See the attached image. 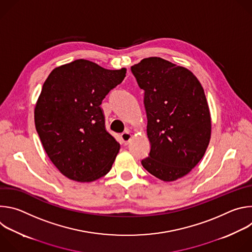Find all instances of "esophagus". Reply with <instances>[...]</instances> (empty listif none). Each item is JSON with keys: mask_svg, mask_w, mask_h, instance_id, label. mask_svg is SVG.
<instances>
[{"mask_svg": "<svg viewBox=\"0 0 252 252\" xmlns=\"http://www.w3.org/2000/svg\"><path fill=\"white\" fill-rule=\"evenodd\" d=\"M130 138H131V134L128 131H125L121 134V139L125 146L128 145V142L130 141Z\"/></svg>", "mask_w": 252, "mask_h": 252, "instance_id": "1", "label": "esophagus"}]
</instances>
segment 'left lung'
Masks as SVG:
<instances>
[{"label": "left lung", "mask_w": 252, "mask_h": 252, "mask_svg": "<svg viewBox=\"0 0 252 252\" xmlns=\"http://www.w3.org/2000/svg\"><path fill=\"white\" fill-rule=\"evenodd\" d=\"M130 69L145 91L151 142L141 164L163 182L176 181L200 161L208 147L211 121L203 88L189 69L161 58L143 59Z\"/></svg>", "instance_id": "obj_1"}]
</instances>
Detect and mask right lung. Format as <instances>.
I'll use <instances>...</instances> for the list:
<instances>
[{
  "mask_svg": "<svg viewBox=\"0 0 252 252\" xmlns=\"http://www.w3.org/2000/svg\"><path fill=\"white\" fill-rule=\"evenodd\" d=\"M126 68L106 69L76 60L52 70L34 107L35 129L56 167L67 178L90 183L112 168L120 143L106 131L100 104Z\"/></svg>",
  "mask_w": 252,
  "mask_h": 252,
  "instance_id": "1",
  "label": "right lung"
}]
</instances>
